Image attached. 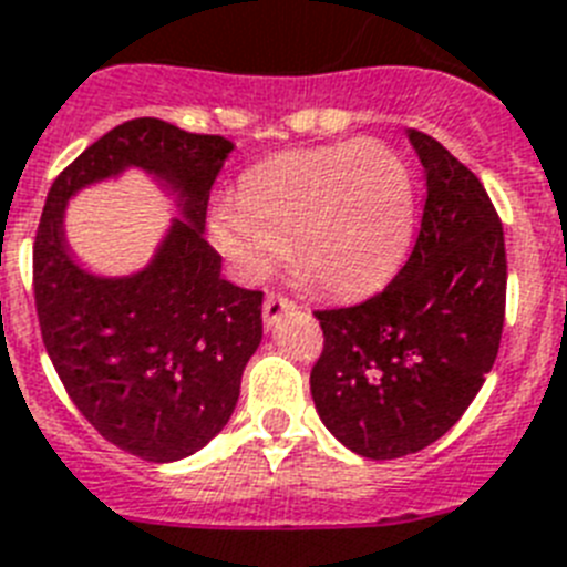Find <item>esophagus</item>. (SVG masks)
Returning <instances> with one entry per match:
<instances>
[{
  "label": "esophagus",
  "mask_w": 567,
  "mask_h": 567,
  "mask_svg": "<svg viewBox=\"0 0 567 567\" xmlns=\"http://www.w3.org/2000/svg\"><path fill=\"white\" fill-rule=\"evenodd\" d=\"M293 308L297 306H293L288 297H282V293H268V297H265V302H261V317H265V322H268V326H274V322L279 320L282 313H291Z\"/></svg>",
  "instance_id": "34e87169"
}]
</instances>
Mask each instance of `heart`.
Returning a JSON list of instances; mask_svg holds the SVG:
<instances>
[{
	"mask_svg": "<svg viewBox=\"0 0 567 567\" xmlns=\"http://www.w3.org/2000/svg\"><path fill=\"white\" fill-rule=\"evenodd\" d=\"M415 227V184L380 141L282 152L250 166L239 198H218L210 239L245 282H261L293 247L299 274L328 297L383 285Z\"/></svg>",
	"mask_w": 567,
	"mask_h": 567,
	"instance_id": "1",
	"label": "heart"
}]
</instances>
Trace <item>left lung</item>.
<instances>
[{"instance_id":"obj_1","label":"left lung","mask_w":567,"mask_h":567,"mask_svg":"<svg viewBox=\"0 0 567 567\" xmlns=\"http://www.w3.org/2000/svg\"><path fill=\"white\" fill-rule=\"evenodd\" d=\"M426 175L406 265L374 297L313 311L322 354L311 398L331 435L372 461L412 455L455 426L496 363L507 256L482 181L409 130Z\"/></svg>"}]
</instances>
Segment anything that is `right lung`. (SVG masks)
<instances>
[{
    "label": "right lung",
    "mask_w": 567,
    "mask_h": 567,
    "mask_svg": "<svg viewBox=\"0 0 567 567\" xmlns=\"http://www.w3.org/2000/svg\"><path fill=\"white\" fill-rule=\"evenodd\" d=\"M233 144L158 117H135L56 175L33 239V302L65 392L109 444L144 461H178L230 421L241 372L261 342V291L221 276L204 239L207 202ZM141 165L179 193L185 218L150 269L100 280L62 236L64 202L92 179Z\"/></svg>",
    "instance_id": "right-lung-1"
}]
</instances>
